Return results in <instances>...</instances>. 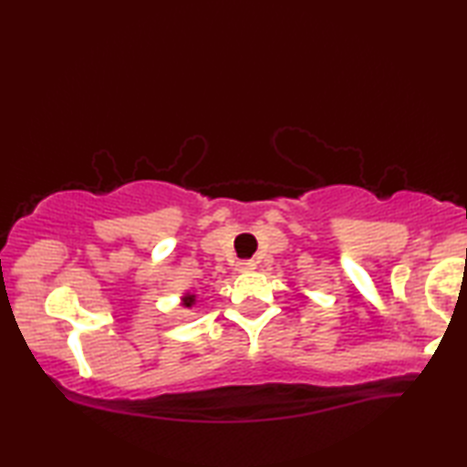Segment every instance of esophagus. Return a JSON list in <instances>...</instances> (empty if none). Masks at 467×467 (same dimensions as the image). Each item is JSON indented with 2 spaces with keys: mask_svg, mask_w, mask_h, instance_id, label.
<instances>
[{
  "mask_svg": "<svg viewBox=\"0 0 467 467\" xmlns=\"http://www.w3.org/2000/svg\"><path fill=\"white\" fill-rule=\"evenodd\" d=\"M253 270H255V264H253V262H239V264H236V272H241V274L253 272Z\"/></svg>",
  "mask_w": 467,
  "mask_h": 467,
  "instance_id": "obj_1",
  "label": "esophagus"
}]
</instances>
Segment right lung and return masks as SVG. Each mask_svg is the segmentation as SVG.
Instances as JSON below:
<instances>
[{
    "mask_svg": "<svg viewBox=\"0 0 467 467\" xmlns=\"http://www.w3.org/2000/svg\"><path fill=\"white\" fill-rule=\"evenodd\" d=\"M193 305H195V295H193V292L185 290L183 296H181V306H185V309H192Z\"/></svg>",
    "mask_w": 467,
    "mask_h": 467,
    "instance_id": "obj_1",
    "label": "right lung"
}]
</instances>
